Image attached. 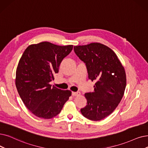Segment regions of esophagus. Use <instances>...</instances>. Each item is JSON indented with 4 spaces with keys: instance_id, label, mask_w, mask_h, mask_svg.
<instances>
[{
    "instance_id": "obj_1",
    "label": "esophagus",
    "mask_w": 148,
    "mask_h": 148,
    "mask_svg": "<svg viewBox=\"0 0 148 148\" xmlns=\"http://www.w3.org/2000/svg\"><path fill=\"white\" fill-rule=\"evenodd\" d=\"M80 95V93L79 92H73L72 95L73 96H79Z\"/></svg>"
}]
</instances>
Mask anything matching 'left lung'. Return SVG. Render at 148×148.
Here are the masks:
<instances>
[{
	"label": "left lung",
	"mask_w": 148,
	"mask_h": 148,
	"mask_svg": "<svg viewBox=\"0 0 148 148\" xmlns=\"http://www.w3.org/2000/svg\"><path fill=\"white\" fill-rule=\"evenodd\" d=\"M74 50L85 63L89 79L96 82L94 92L85 93L87 105L80 111L91 120L103 119L123 97L126 85L125 68L114 51L100 43L75 46Z\"/></svg>",
	"instance_id": "obj_1"
}]
</instances>
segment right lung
Returning a JSON list of instances; mask_svg holds the SVG:
<instances>
[{"label": "right lung", "mask_w": 148, "mask_h": 148, "mask_svg": "<svg viewBox=\"0 0 148 148\" xmlns=\"http://www.w3.org/2000/svg\"><path fill=\"white\" fill-rule=\"evenodd\" d=\"M73 45L59 46L48 42L31 45L18 62L16 76L18 93L28 110L45 119L58 115L71 92L51 86L63 59Z\"/></svg>", "instance_id": "1"}]
</instances>
